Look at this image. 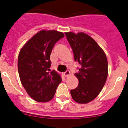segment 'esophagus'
Masks as SVG:
<instances>
[{
    "mask_svg": "<svg viewBox=\"0 0 128 128\" xmlns=\"http://www.w3.org/2000/svg\"><path fill=\"white\" fill-rule=\"evenodd\" d=\"M70 72L69 70H66L64 73H63V74H64V76H65V77H68L70 75Z\"/></svg>",
    "mask_w": 128,
    "mask_h": 128,
    "instance_id": "esophagus-1",
    "label": "esophagus"
}]
</instances>
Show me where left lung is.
I'll use <instances>...</instances> for the list:
<instances>
[{
	"label": "left lung",
	"mask_w": 128,
	"mask_h": 128,
	"mask_svg": "<svg viewBox=\"0 0 128 128\" xmlns=\"http://www.w3.org/2000/svg\"><path fill=\"white\" fill-rule=\"evenodd\" d=\"M81 68L75 76L79 84L70 90L72 99L80 104L90 102L102 90L108 76V61L104 52L92 38L84 32H65Z\"/></svg>",
	"instance_id": "obj_1"
}]
</instances>
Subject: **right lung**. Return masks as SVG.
<instances>
[{
    "label": "right lung",
    "mask_w": 128,
    "mask_h": 128,
    "mask_svg": "<svg viewBox=\"0 0 128 128\" xmlns=\"http://www.w3.org/2000/svg\"><path fill=\"white\" fill-rule=\"evenodd\" d=\"M63 37L62 32L42 30L30 38L19 52L20 81L27 93L36 101L51 100L62 82L60 76L50 70V56L55 44Z\"/></svg>",
    "instance_id": "1"
}]
</instances>
